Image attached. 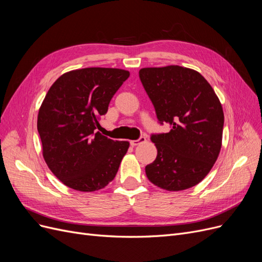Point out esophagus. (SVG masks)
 Instances as JSON below:
<instances>
[{
    "label": "esophagus",
    "mask_w": 262,
    "mask_h": 262,
    "mask_svg": "<svg viewBox=\"0 0 262 262\" xmlns=\"http://www.w3.org/2000/svg\"><path fill=\"white\" fill-rule=\"evenodd\" d=\"M144 142H146V138L145 137H140L138 140L130 141V144H131L132 146H137V145H139V144L144 143Z\"/></svg>",
    "instance_id": "obj_1"
}]
</instances>
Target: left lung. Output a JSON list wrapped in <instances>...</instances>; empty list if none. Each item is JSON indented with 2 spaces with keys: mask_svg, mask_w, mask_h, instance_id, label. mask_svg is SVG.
<instances>
[{
  "mask_svg": "<svg viewBox=\"0 0 262 262\" xmlns=\"http://www.w3.org/2000/svg\"><path fill=\"white\" fill-rule=\"evenodd\" d=\"M141 82L168 133H152L157 157L145 167L151 183L182 191L208 174L221 149L224 115L211 85L197 71L180 66L143 68Z\"/></svg>",
  "mask_w": 262,
  "mask_h": 262,
  "instance_id": "1",
  "label": "left lung"
}]
</instances>
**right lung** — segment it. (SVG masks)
I'll list each match as a JSON object with an SVG mask.
<instances>
[{"label": "right lung", "mask_w": 262, "mask_h": 262, "mask_svg": "<svg viewBox=\"0 0 262 262\" xmlns=\"http://www.w3.org/2000/svg\"><path fill=\"white\" fill-rule=\"evenodd\" d=\"M130 76L117 68H83L60 76L50 88L38 115L43 157L58 180L81 192L113 181L129 148L95 130L113 96Z\"/></svg>", "instance_id": "right-lung-1"}]
</instances>
